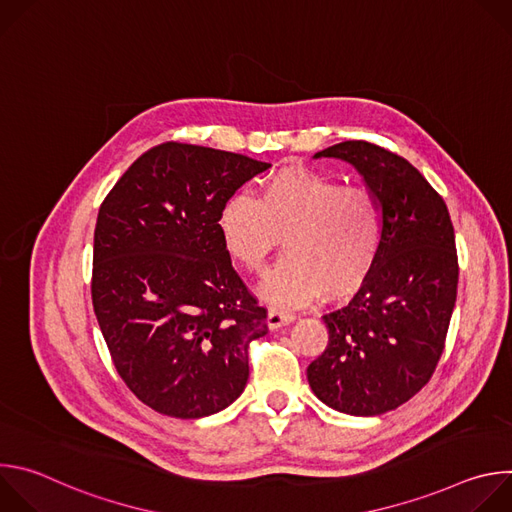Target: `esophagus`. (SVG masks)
<instances>
[{
  "instance_id": "1",
  "label": "esophagus",
  "mask_w": 512,
  "mask_h": 512,
  "mask_svg": "<svg viewBox=\"0 0 512 512\" xmlns=\"http://www.w3.org/2000/svg\"><path fill=\"white\" fill-rule=\"evenodd\" d=\"M296 320V316L291 312H283V310H277V308H271L269 314H267V326L271 330H277V328H283L287 324H291Z\"/></svg>"
}]
</instances>
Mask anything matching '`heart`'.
Returning <instances> with one entry per match:
<instances>
[{"mask_svg": "<svg viewBox=\"0 0 512 512\" xmlns=\"http://www.w3.org/2000/svg\"><path fill=\"white\" fill-rule=\"evenodd\" d=\"M381 233V202L369 186L300 166L271 174L259 198L233 194L218 212L227 253L249 273L261 275L285 239L289 255L259 289L277 306L306 304L320 291L328 300L354 294L375 265Z\"/></svg>", "mask_w": 512, "mask_h": 512, "instance_id": "obj_1", "label": "heart"}]
</instances>
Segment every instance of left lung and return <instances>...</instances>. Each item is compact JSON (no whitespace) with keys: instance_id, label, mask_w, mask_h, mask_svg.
Wrapping results in <instances>:
<instances>
[{"instance_id":"1","label":"left lung","mask_w":512,"mask_h":512,"mask_svg":"<svg viewBox=\"0 0 512 512\" xmlns=\"http://www.w3.org/2000/svg\"><path fill=\"white\" fill-rule=\"evenodd\" d=\"M316 158L352 164L377 194L375 265L348 306L324 314L328 346L308 381L328 407L371 417L407 403L440 360L458 294V253L444 198L405 158L352 139Z\"/></svg>"}]
</instances>
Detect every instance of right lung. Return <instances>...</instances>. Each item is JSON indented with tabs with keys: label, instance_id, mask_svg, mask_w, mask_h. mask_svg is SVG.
Masks as SVG:
<instances>
[{
	"label": "right lung",
	"instance_id": "obj_1",
	"mask_svg": "<svg viewBox=\"0 0 512 512\" xmlns=\"http://www.w3.org/2000/svg\"><path fill=\"white\" fill-rule=\"evenodd\" d=\"M269 166L166 141L141 154L99 208L95 316L123 383L162 415L218 413L247 385L249 344L267 334V310L235 271L218 212Z\"/></svg>",
	"mask_w": 512,
	"mask_h": 512
}]
</instances>
